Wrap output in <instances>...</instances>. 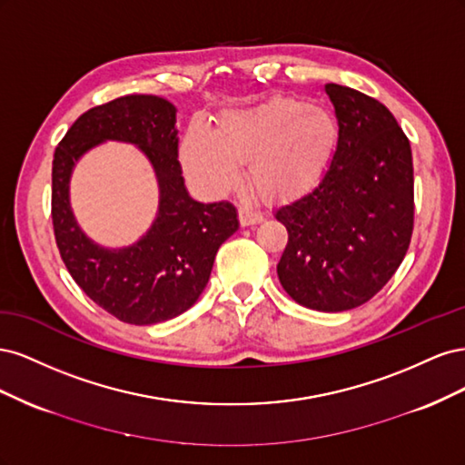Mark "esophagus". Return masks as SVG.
Here are the masks:
<instances>
[{"label": "esophagus", "mask_w": 465, "mask_h": 465, "mask_svg": "<svg viewBox=\"0 0 465 465\" xmlns=\"http://www.w3.org/2000/svg\"><path fill=\"white\" fill-rule=\"evenodd\" d=\"M238 219H241V224L242 227H248V224H256L263 219V215L260 213V211L252 209V207H246L242 205L241 209H238Z\"/></svg>", "instance_id": "obj_1"}]
</instances>
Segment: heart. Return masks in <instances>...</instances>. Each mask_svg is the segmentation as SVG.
<instances>
[{
	"mask_svg": "<svg viewBox=\"0 0 465 465\" xmlns=\"http://www.w3.org/2000/svg\"><path fill=\"white\" fill-rule=\"evenodd\" d=\"M337 143V125L326 110L301 98L275 96L254 108L229 110L211 132L193 122L182 147L188 176L202 190L221 193L241 178L263 200H289L316 184Z\"/></svg>",
	"mask_w": 465,
	"mask_h": 465,
	"instance_id": "1",
	"label": "heart"
}]
</instances>
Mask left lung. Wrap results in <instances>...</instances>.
Listing matches in <instances>:
<instances>
[{"mask_svg": "<svg viewBox=\"0 0 465 465\" xmlns=\"http://www.w3.org/2000/svg\"><path fill=\"white\" fill-rule=\"evenodd\" d=\"M340 132L318 184L275 211L289 241L277 263L292 301L320 312L369 302L398 272L413 234L410 139L376 98L328 83Z\"/></svg>", "mask_w": 465, "mask_h": 465, "instance_id": "1", "label": "left lung"}]
</instances>
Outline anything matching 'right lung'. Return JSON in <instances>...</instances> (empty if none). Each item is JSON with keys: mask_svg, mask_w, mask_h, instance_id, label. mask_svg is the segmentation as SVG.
I'll list each match as a JSON object with an SVG mask.
<instances>
[{"mask_svg": "<svg viewBox=\"0 0 465 465\" xmlns=\"http://www.w3.org/2000/svg\"><path fill=\"white\" fill-rule=\"evenodd\" d=\"M176 108L154 94H125L74 122L52 161V224L69 275L87 297L125 323L151 326L176 318L200 299L219 246L238 229L229 202H193L178 163ZM104 138L142 146L160 178L162 205L137 245L104 251L76 227L66 182L73 163Z\"/></svg>", "mask_w": 465, "mask_h": 465, "instance_id": "right-lung-1", "label": "right lung"}]
</instances>
